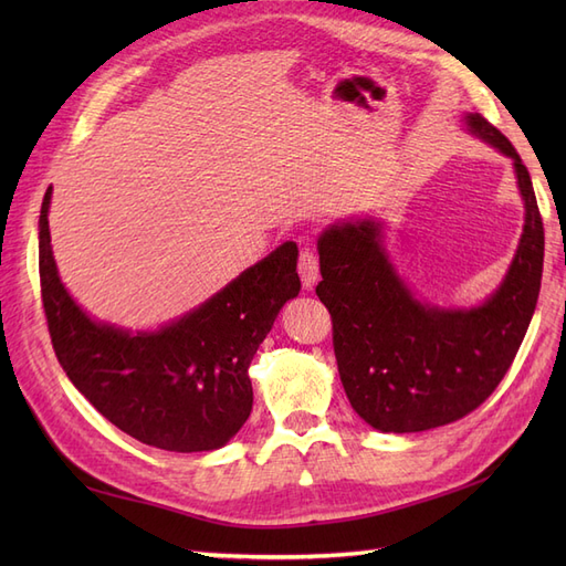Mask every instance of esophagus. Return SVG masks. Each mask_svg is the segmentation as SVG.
<instances>
[{"instance_id": "1", "label": "esophagus", "mask_w": 566, "mask_h": 566, "mask_svg": "<svg viewBox=\"0 0 566 566\" xmlns=\"http://www.w3.org/2000/svg\"><path fill=\"white\" fill-rule=\"evenodd\" d=\"M297 271H300V279H302L304 290H314L316 283H318V256L310 248H304L300 252Z\"/></svg>"}]
</instances>
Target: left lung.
<instances>
[{
	"instance_id": "left-lung-1",
	"label": "left lung",
	"mask_w": 566,
	"mask_h": 566,
	"mask_svg": "<svg viewBox=\"0 0 566 566\" xmlns=\"http://www.w3.org/2000/svg\"><path fill=\"white\" fill-rule=\"evenodd\" d=\"M474 139L512 160L524 202L515 256L479 304L420 300L385 245V221L364 214L318 235V300L333 316V345L352 408L380 432H424L484 403L515 358L543 276V221L517 150L479 113H462Z\"/></svg>"
}]
</instances>
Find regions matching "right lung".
Here are the masks:
<instances>
[{"mask_svg":"<svg viewBox=\"0 0 566 566\" xmlns=\"http://www.w3.org/2000/svg\"><path fill=\"white\" fill-rule=\"evenodd\" d=\"M49 208L51 186L40 212V283L67 380L117 430L148 447H227L250 418L252 358L283 304L300 295L297 245L285 241L160 328L132 331L94 318L67 293L51 250Z\"/></svg>","mask_w":566,"mask_h":566,"instance_id":"1","label":"right lung"}]
</instances>
